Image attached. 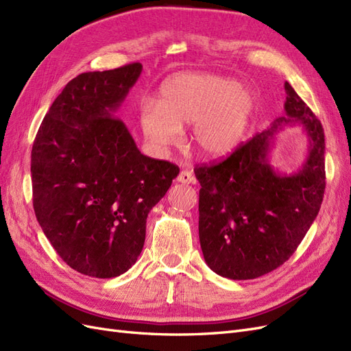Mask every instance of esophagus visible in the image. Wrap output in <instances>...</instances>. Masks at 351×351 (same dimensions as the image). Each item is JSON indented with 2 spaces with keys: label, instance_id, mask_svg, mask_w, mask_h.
I'll list each match as a JSON object with an SVG mask.
<instances>
[{
  "label": "esophagus",
  "instance_id": "esophagus-1",
  "mask_svg": "<svg viewBox=\"0 0 351 351\" xmlns=\"http://www.w3.org/2000/svg\"><path fill=\"white\" fill-rule=\"evenodd\" d=\"M177 182L178 183H183V184H195L196 183V177L192 174V171H187V169H184V171H182V173L178 174Z\"/></svg>",
  "mask_w": 351,
  "mask_h": 351
}]
</instances>
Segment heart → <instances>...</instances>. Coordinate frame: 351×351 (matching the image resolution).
<instances>
[{
  "mask_svg": "<svg viewBox=\"0 0 351 351\" xmlns=\"http://www.w3.org/2000/svg\"><path fill=\"white\" fill-rule=\"evenodd\" d=\"M254 112L250 89L236 80L208 73H183L167 80L158 102L147 101L139 111L145 141L164 151L182 141V127L192 124L196 154L210 161L237 151Z\"/></svg>",
  "mask_w": 351,
  "mask_h": 351,
  "instance_id": "obj_1",
  "label": "heart"
}]
</instances>
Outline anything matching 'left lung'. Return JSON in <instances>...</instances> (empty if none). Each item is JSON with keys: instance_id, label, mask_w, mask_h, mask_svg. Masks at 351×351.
<instances>
[{"instance_id": "obj_1", "label": "left lung", "mask_w": 351, "mask_h": 351, "mask_svg": "<svg viewBox=\"0 0 351 351\" xmlns=\"http://www.w3.org/2000/svg\"><path fill=\"white\" fill-rule=\"evenodd\" d=\"M285 115L215 165L195 168L199 240L205 262L230 280H253L294 253L321 209L325 190V136L321 121L290 86ZM302 126L308 156L291 175L277 172L269 152L277 134Z\"/></svg>"}]
</instances>
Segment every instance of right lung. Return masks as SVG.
<instances>
[{"instance_id":"add662e5","label":"right lung","mask_w":351,"mask_h":351,"mask_svg":"<svg viewBox=\"0 0 351 351\" xmlns=\"http://www.w3.org/2000/svg\"><path fill=\"white\" fill-rule=\"evenodd\" d=\"M141 73L133 62L79 74L52 102L32 147L39 226L70 268L95 278L136 263L147 214L180 171L141 154L115 115Z\"/></svg>"}]
</instances>
